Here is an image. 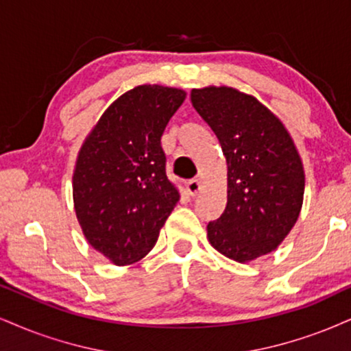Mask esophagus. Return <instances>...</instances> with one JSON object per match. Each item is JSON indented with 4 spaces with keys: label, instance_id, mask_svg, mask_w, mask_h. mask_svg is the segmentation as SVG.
I'll use <instances>...</instances> for the list:
<instances>
[{
    "label": "esophagus",
    "instance_id": "obj_1",
    "mask_svg": "<svg viewBox=\"0 0 351 351\" xmlns=\"http://www.w3.org/2000/svg\"><path fill=\"white\" fill-rule=\"evenodd\" d=\"M185 190H187V193H189L190 197H195L197 193L202 190V182L198 179L189 180V182L185 184Z\"/></svg>",
    "mask_w": 351,
    "mask_h": 351
}]
</instances>
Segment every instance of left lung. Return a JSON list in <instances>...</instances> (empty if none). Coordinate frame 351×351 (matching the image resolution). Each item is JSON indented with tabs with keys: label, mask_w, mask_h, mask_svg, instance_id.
Segmentation results:
<instances>
[{
	"label": "left lung",
	"mask_w": 351,
	"mask_h": 351,
	"mask_svg": "<svg viewBox=\"0 0 351 351\" xmlns=\"http://www.w3.org/2000/svg\"><path fill=\"white\" fill-rule=\"evenodd\" d=\"M226 159L228 202L206 226L213 247L239 263L274 252L289 234L304 198V167L291 135L268 107L229 86L192 89Z\"/></svg>",
	"instance_id": "obj_1"
}]
</instances>
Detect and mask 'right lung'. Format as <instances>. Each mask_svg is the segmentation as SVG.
Instances as JSON below:
<instances>
[{
  "instance_id": "right-lung-1",
  "label": "right lung",
  "mask_w": 351,
  "mask_h": 351,
  "mask_svg": "<svg viewBox=\"0 0 351 351\" xmlns=\"http://www.w3.org/2000/svg\"><path fill=\"white\" fill-rule=\"evenodd\" d=\"M187 93L141 84L107 107L88 133L73 171V203L90 247L114 265L148 255L179 202L166 177L164 128Z\"/></svg>"
}]
</instances>
